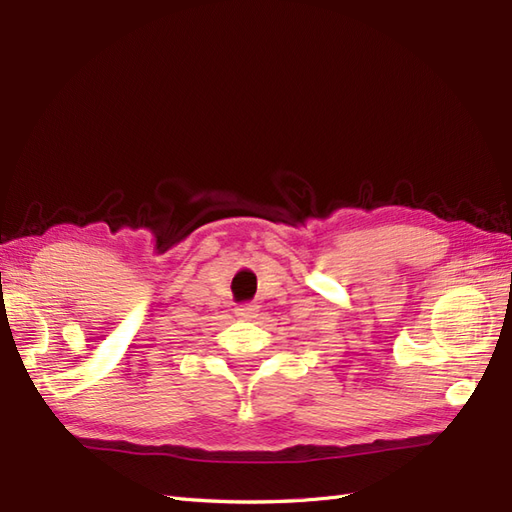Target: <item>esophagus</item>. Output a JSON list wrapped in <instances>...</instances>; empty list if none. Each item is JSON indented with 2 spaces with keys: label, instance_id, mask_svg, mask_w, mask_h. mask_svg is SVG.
Instances as JSON below:
<instances>
[{
  "label": "esophagus",
  "instance_id": "1",
  "mask_svg": "<svg viewBox=\"0 0 512 512\" xmlns=\"http://www.w3.org/2000/svg\"><path fill=\"white\" fill-rule=\"evenodd\" d=\"M257 312H259V306H255V303H244V306H237V308H235L237 317H239V319H246V321L255 319Z\"/></svg>",
  "mask_w": 512,
  "mask_h": 512
}]
</instances>
